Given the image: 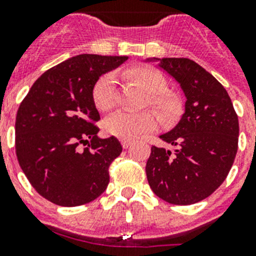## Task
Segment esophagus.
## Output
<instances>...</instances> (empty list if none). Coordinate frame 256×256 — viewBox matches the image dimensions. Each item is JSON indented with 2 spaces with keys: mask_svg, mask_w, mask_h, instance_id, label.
<instances>
[{
  "mask_svg": "<svg viewBox=\"0 0 256 256\" xmlns=\"http://www.w3.org/2000/svg\"><path fill=\"white\" fill-rule=\"evenodd\" d=\"M122 146H123V148H128L132 144V140H122Z\"/></svg>",
  "mask_w": 256,
  "mask_h": 256,
  "instance_id": "1",
  "label": "esophagus"
}]
</instances>
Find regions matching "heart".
Instances as JSON below:
<instances>
[{
	"label": "heart",
	"mask_w": 256,
	"mask_h": 256,
	"mask_svg": "<svg viewBox=\"0 0 256 256\" xmlns=\"http://www.w3.org/2000/svg\"><path fill=\"white\" fill-rule=\"evenodd\" d=\"M124 76L142 88L148 96L146 105L150 106L164 124L177 120L183 112L180 97L168 90L166 78L160 70L148 65H137L124 72ZM92 100L101 112H110L115 106V78L112 74H104L92 88ZM158 120L151 112H119L106 118L104 130L108 134L122 140H130L155 130Z\"/></svg>",
	"instance_id": "b5f03b06"
}]
</instances>
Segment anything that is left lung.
<instances>
[{
    "instance_id": "1",
    "label": "left lung",
    "mask_w": 256,
    "mask_h": 256,
    "mask_svg": "<svg viewBox=\"0 0 256 256\" xmlns=\"http://www.w3.org/2000/svg\"><path fill=\"white\" fill-rule=\"evenodd\" d=\"M159 65L180 84L186 112L176 128L160 136L174 151L152 146L146 176L156 196L191 205L227 178L238 148V118L226 88L195 61L166 58Z\"/></svg>"
}]
</instances>
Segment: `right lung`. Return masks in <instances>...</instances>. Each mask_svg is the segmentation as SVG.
Instances as JSON below:
<instances>
[{"instance_id": "add662e5", "label": "right lung", "mask_w": 256, "mask_h": 256, "mask_svg": "<svg viewBox=\"0 0 256 256\" xmlns=\"http://www.w3.org/2000/svg\"><path fill=\"white\" fill-rule=\"evenodd\" d=\"M126 56L78 55L44 72L18 108L15 150L33 188L60 206L91 202L106 190L122 152L114 136L98 138L96 80Z\"/></svg>"}]
</instances>
